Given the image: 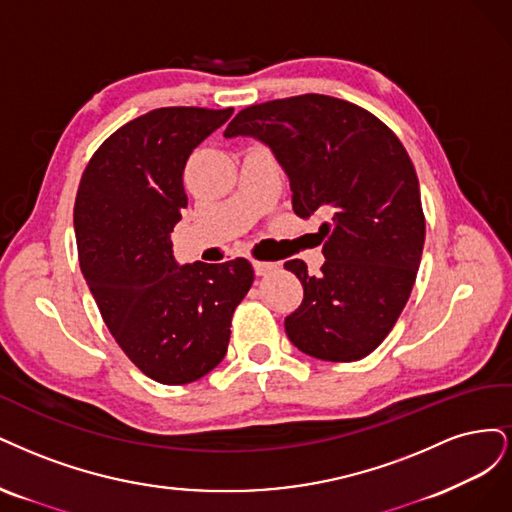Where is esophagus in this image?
Instances as JSON below:
<instances>
[{"label": "esophagus", "instance_id": "esophagus-1", "mask_svg": "<svg viewBox=\"0 0 512 512\" xmlns=\"http://www.w3.org/2000/svg\"><path fill=\"white\" fill-rule=\"evenodd\" d=\"M253 268H255V274L257 276H266L270 272L276 270V263H270V261H253Z\"/></svg>", "mask_w": 512, "mask_h": 512}]
</instances>
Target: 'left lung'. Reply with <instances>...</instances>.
I'll return each mask as SVG.
<instances>
[{"label":"left lung","mask_w":512,"mask_h":512,"mask_svg":"<svg viewBox=\"0 0 512 512\" xmlns=\"http://www.w3.org/2000/svg\"><path fill=\"white\" fill-rule=\"evenodd\" d=\"M268 144L289 176L293 212L332 217L319 227L325 263L308 276L285 268L304 300L285 319L298 349L323 361H357L381 344L404 310L425 242L415 166L398 136L372 112L306 93L240 110L225 138Z\"/></svg>","instance_id":"1"}]
</instances>
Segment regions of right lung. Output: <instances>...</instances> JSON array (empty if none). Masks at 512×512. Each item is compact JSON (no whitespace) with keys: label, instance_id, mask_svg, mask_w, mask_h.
I'll return each instance as SVG.
<instances>
[{"label":"right lung","instance_id":"obj_1","mask_svg":"<svg viewBox=\"0 0 512 512\" xmlns=\"http://www.w3.org/2000/svg\"><path fill=\"white\" fill-rule=\"evenodd\" d=\"M234 108H157L104 140L82 172L74 229L82 276L112 338L148 378L187 385L217 368L253 285L242 257L178 266L170 234L187 208L183 172Z\"/></svg>","mask_w":512,"mask_h":512}]
</instances>
